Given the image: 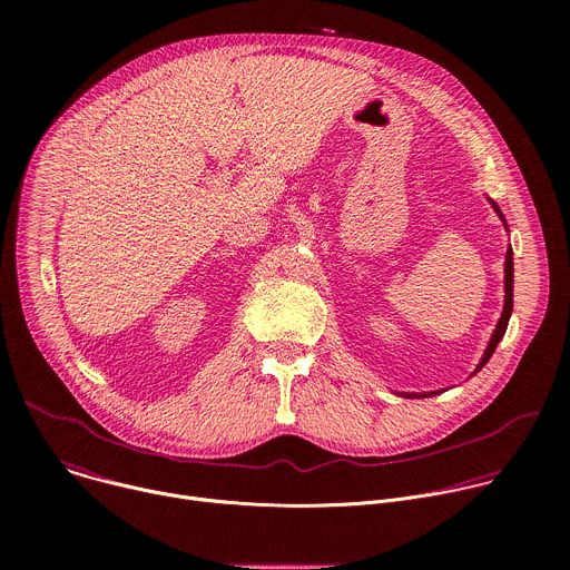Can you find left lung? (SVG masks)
<instances>
[{"mask_svg": "<svg viewBox=\"0 0 570 570\" xmlns=\"http://www.w3.org/2000/svg\"><path fill=\"white\" fill-rule=\"evenodd\" d=\"M494 207H497V212H499V216L503 218V214H501V209H499V205L497 203H492ZM503 223H505V218H503ZM512 306H514V262H512V248L508 250V255H505V308H503V315H501V320H499V324H497V332H494V336H492V341H490V345H487V352H484V356H482V361L478 363V370H482L484 367V363L492 358V354L497 352V345L501 343V338L505 336V330H508V322H510V315H512ZM475 370V372H478ZM435 392H431V396H433ZM415 396V394H413ZM417 396H426V394H417Z\"/></svg>", "mask_w": 570, "mask_h": 570, "instance_id": "1", "label": "left lung"}]
</instances>
